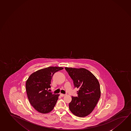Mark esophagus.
<instances>
[{"mask_svg":"<svg viewBox=\"0 0 131 131\" xmlns=\"http://www.w3.org/2000/svg\"><path fill=\"white\" fill-rule=\"evenodd\" d=\"M60 96H62V97H63V96H66V94H60Z\"/></svg>","mask_w":131,"mask_h":131,"instance_id":"1","label":"esophagus"}]
</instances>
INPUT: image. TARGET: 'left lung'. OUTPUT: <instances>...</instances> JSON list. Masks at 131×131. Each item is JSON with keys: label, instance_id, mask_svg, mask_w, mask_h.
<instances>
[{"label": "left lung", "instance_id": "1", "mask_svg": "<svg viewBox=\"0 0 131 131\" xmlns=\"http://www.w3.org/2000/svg\"><path fill=\"white\" fill-rule=\"evenodd\" d=\"M73 80L75 88L79 89L78 97L72 96L69 108L74 115L85 117L91 114L101 96L99 81L88 70L84 68L65 67Z\"/></svg>", "mask_w": 131, "mask_h": 131}]
</instances>
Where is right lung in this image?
<instances>
[{"label":"right lung","mask_w":131,"mask_h":131,"mask_svg":"<svg viewBox=\"0 0 131 131\" xmlns=\"http://www.w3.org/2000/svg\"><path fill=\"white\" fill-rule=\"evenodd\" d=\"M59 67H49L34 72L26 81V88L30 103L38 112L48 113L56 105L59 94H54L48 90L53 74L63 70Z\"/></svg>","instance_id":"add662e5"}]
</instances>
